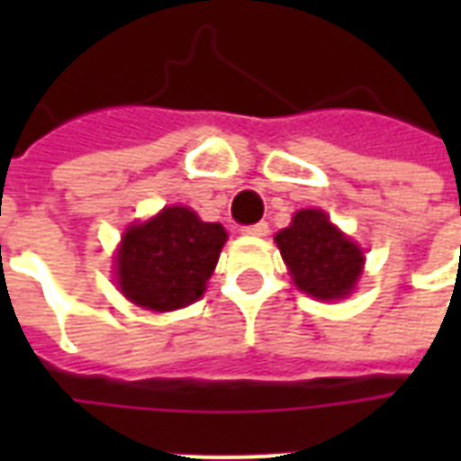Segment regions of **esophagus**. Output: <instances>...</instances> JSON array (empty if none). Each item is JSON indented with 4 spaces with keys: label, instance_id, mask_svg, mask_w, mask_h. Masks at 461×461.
<instances>
[{
    "label": "esophagus",
    "instance_id": "1",
    "mask_svg": "<svg viewBox=\"0 0 461 461\" xmlns=\"http://www.w3.org/2000/svg\"><path fill=\"white\" fill-rule=\"evenodd\" d=\"M267 231H270L267 222H258V224H249V227H241V234H244V237H266Z\"/></svg>",
    "mask_w": 461,
    "mask_h": 461
}]
</instances>
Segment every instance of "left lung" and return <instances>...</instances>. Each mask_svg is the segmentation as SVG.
<instances>
[{
  "mask_svg": "<svg viewBox=\"0 0 461 461\" xmlns=\"http://www.w3.org/2000/svg\"><path fill=\"white\" fill-rule=\"evenodd\" d=\"M275 244L292 282L321 302L349 296L364 273V251L318 208L299 210L287 230L275 234Z\"/></svg>",
  "mask_w": 461,
  "mask_h": 461,
  "instance_id": "8db88e82",
  "label": "left lung"
}]
</instances>
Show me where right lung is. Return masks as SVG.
Returning <instances> with one entry per match:
<instances>
[{"label": "right lung", "mask_w": 461, "mask_h": 461, "mask_svg": "<svg viewBox=\"0 0 461 461\" xmlns=\"http://www.w3.org/2000/svg\"><path fill=\"white\" fill-rule=\"evenodd\" d=\"M227 241L222 224L203 222L186 205L162 208L131 224L114 256L117 285L148 311H176L198 302Z\"/></svg>", "instance_id": "obj_1"}]
</instances>
